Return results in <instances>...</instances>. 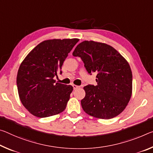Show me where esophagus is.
<instances>
[{
  "label": "esophagus",
  "instance_id": "esophagus-1",
  "mask_svg": "<svg viewBox=\"0 0 153 153\" xmlns=\"http://www.w3.org/2000/svg\"><path fill=\"white\" fill-rule=\"evenodd\" d=\"M79 86H77V85H75V84H73V88H74V90H76V89H77V88H78Z\"/></svg>",
  "mask_w": 153,
  "mask_h": 153
}]
</instances>
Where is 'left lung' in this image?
Segmentation results:
<instances>
[{
	"label": "left lung",
	"mask_w": 153,
	"mask_h": 153,
	"mask_svg": "<svg viewBox=\"0 0 153 153\" xmlns=\"http://www.w3.org/2000/svg\"><path fill=\"white\" fill-rule=\"evenodd\" d=\"M73 56L81 58L88 74H97V85L84 87L86 95L81 100L84 111L101 119L120 114L132 94V72L125 58L111 46L94 41L79 43Z\"/></svg>",
	"instance_id": "obj_1"
}]
</instances>
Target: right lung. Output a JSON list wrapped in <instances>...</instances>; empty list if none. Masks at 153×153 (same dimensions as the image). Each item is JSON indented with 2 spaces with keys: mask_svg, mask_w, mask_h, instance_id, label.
I'll use <instances>...</instances> for the list:
<instances>
[{
  "mask_svg": "<svg viewBox=\"0 0 153 153\" xmlns=\"http://www.w3.org/2000/svg\"><path fill=\"white\" fill-rule=\"evenodd\" d=\"M78 39L43 41L29 52L19 67L17 86L22 105L39 118L61 113L73 91V86L54 79L68 54Z\"/></svg>",
  "mask_w": 153,
  "mask_h": 153,
  "instance_id": "1",
  "label": "right lung"
}]
</instances>
